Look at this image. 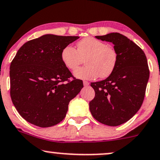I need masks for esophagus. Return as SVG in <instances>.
I'll list each match as a JSON object with an SVG mask.
<instances>
[{
	"mask_svg": "<svg viewBox=\"0 0 160 160\" xmlns=\"http://www.w3.org/2000/svg\"><path fill=\"white\" fill-rule=\"evenodd\" d=\"M83 85H84V86H88V85H89V82H88V81H83Z\"/></svg>",
	"mask_w": 160,
	"mask_h": 160,
	"instance_id": "obj_1",
	"label": "esophagus"
}]
</instances>
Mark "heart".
I'll return each mask as SVG.
<instances>
[{"label": "heart", "mask_w": 160, "mask_h": 160, "mask_svg": "<svg viewBox=\"0 0 160 160\" xmlns=\"http://www.w3.org/2000/svg\"><path fill=\"white\" fill-rule=\"evenodd\" d=\"M85 59L87 66L75 71L77 78L95 80L107 78L116 67L117 51L104 42L93 37L82 38L77 44V49L67 45L61 52V60L68 70L74 71Z\"/></svg>", "instance_id": "b5f03b06"}]
</instances>
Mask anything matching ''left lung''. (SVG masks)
Segmentation results:
<instances>
[{"instance_id":"1","label":"left lung","mask_w":160,"mask_h":160,"mask_svg":"<svg viewBox=\"0 0 160 160\" xmlns=\"http://www.w3.org/2000/svg\"><path fill=\"white\" fill-rule=\"evenodd\" d=\"M95 37L112 42L118 59L108 78L91 82L95 96L89 109L98 122L118 126L130 120L143 103L150 74L147 58L136 44L118 32Z\"/></svg>"}]
</instances>
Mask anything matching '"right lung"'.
<instances>
[{
  "label": "right lung",
  "mask_w": 160,
  "mask_h": 160,
  "mask_svg": "<svg viewBox=\"0 0 160 160\" xmlns=\"http://www.w3.org/2000/svg\"><path fill=\"white\" fill-rule=\"evenodd\" d=\"M78 38L44 35L24 43L12 59L11 99L21 116L30 124L40 128L59 124L66 115L69 102L83 87L61 60L63 48Z\"/></svg>",
  "instance_id": "obj_1"
}]
</instances>
